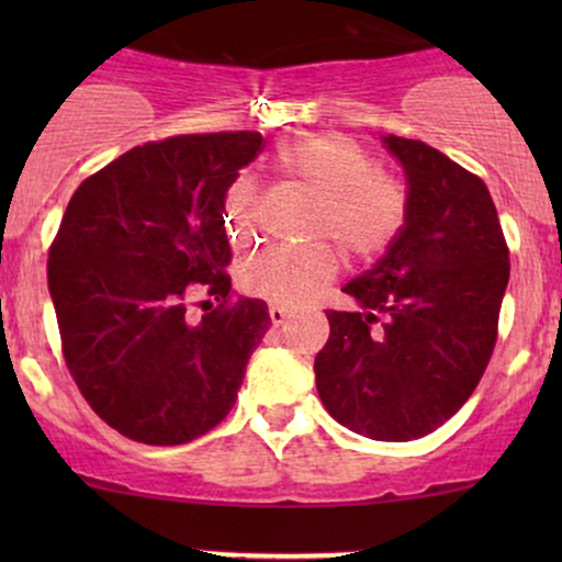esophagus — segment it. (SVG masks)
I'll list each match as a JSON object with an SVG mask.
<instances>
[{
  "instance_id": "esophagus-1",
  "label": "esophagus",
  "mask_w": 562,
  "mask_h": 562,
  "mask_svg": "<svg viewBox=\"0 0 562 562\" xmlns=\"http://www.w3.org/2000/svg\"><path fill=\"white\" fill-rule=\"evenodd\" d=\"M288 317H290V312L285 306H269V319H272L274 327H280Z\"/></svg>"
}]
</instances>
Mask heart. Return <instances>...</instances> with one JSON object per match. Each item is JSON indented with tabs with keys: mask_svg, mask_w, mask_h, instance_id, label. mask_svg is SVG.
<instances>
[{
	"mask_svg": "<svg viewBox=\"0 0 562 562\" xmlns=\"http://www.w3.org/2000/svg\"><path fill=\"white\" fill-rule=\"evenodd\" d=\"M282 171L319 198L314 235H327L353 259H370L393 240L404 222L406 195L396 179L378 171L364 145L344 134H325L288 145ZM256 182L243 173L227 192V232L235 243L250 240V205ZM338 269L325 243L308 248H263L240 267V285L280 306H295L330 282Z\"/></svg>",
	"mask_w": 562,
	"mask_h": 562,
	"instance_id": "1",
	"label": "heart"
}]
</instances>
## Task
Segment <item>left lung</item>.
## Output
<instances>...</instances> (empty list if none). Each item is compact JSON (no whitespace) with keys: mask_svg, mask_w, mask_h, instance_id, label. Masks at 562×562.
Returning <instances> with one entry per match:
<instances>
[{"mask_svg":"<svg viewBox=\"0 0 562 562\" xmlns=\"http://www.w3.org/2000/svg\"><path fill=\"white\" fill-rule=\"evenodd\" d=\"M406 182L389 250L344 285L314 359L322 404L375 441H412L449 420L492 359L509 254L486 184L420 139L380 137Z\"/></svg>","mask_w":562,"mask_h":562,"instance_id":"8db88e82","label":"left lung"}]
</instances>
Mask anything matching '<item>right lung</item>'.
I'll list each match as a JSON object with an SVG mask.
<instances>
[{
  "label": "right lung",
  "mask_w": 562,
  "mask_h": 562,
  "mask_svg": "<svg viewBox=\"0 0 562 562\" xmlns=\"http://www.w3.org/2000/svg\"><path fill=\"white\" fill-rule=\"evenodd\" d=\"M261 142L259 132L147 142L70 198L47 263L63 357L89 406L132 441L177 447L216 428L272 325L261 299L229 301L224 274V203ZM195 292L220 306L192 323Z\"/></svg>",
  "instance_id": "right-lung-1"
}]
</instances>
